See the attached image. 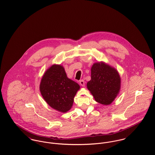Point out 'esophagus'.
Masks as SVG:
<instances>
[{
  "mask_svg": "<svg viewBox=\"0 0 155 155\" xmlns=\"http://www.w3.org/2000/svg\"><path fill=\"white\" fill-rule=\"evenodd\" d=\"M79 84H80V85L81 86H82V87H85V81H84V80H81L80 81H79Z\"/></svg>",
  "mask_w": 155,
  "mask_h": 155,
  "instance_id": "34e87169",
  "label": "esophagus"
}]
</instances>
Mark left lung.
<instances>
[{"instance_id":"obj_1","label":"left lung","mask_w":155,"mask_h":155,"mask_svg":"<svg viewBox=\"0 0 155 155\" xmlns=\"http://www.w3.org/2000/svg\"><path fill=\"white\" fill-rule=\"evenodd\" d=\"M91 79L87 88L95 100L103 105H109L120 92L121 79L117 70L103 61L94 63L91 67Z\"/></svg>"}]
</instances>
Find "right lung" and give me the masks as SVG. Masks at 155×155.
Listing matches in <instances>:
<instances>
[{
  "instance_id": "right-lung-1",
  "label": "right lung",
  "mask_w": 155,
  "mask_h": 155,
  "mask_svg": "<svg viewBox=\"0 0 155 155\" xmlns=\"http://www.w3.org/2000/svg\"><path fill=\"white\" fill-rule=\"evenodd\" d=\"M79 89L78 84L68 78L64 67L60 64H53L45 71L39 86L46 103L62 113L71 109Z\"/></svg>"
}]
</instances>
